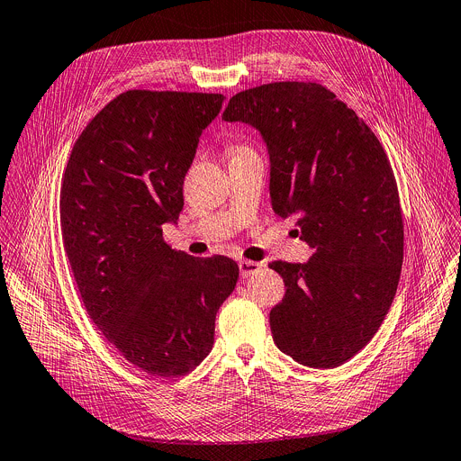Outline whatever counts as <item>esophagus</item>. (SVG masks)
Masks as SVG:
<instances>
[{
	"label": "esophagus",
	"mask_w": 461,
	"mask_h": 461,
	"mask_svg": "<svg viewBox=\"0 0 461 461\" xmlns=\"http://www.w3.org/2000/svg\"><path fill=\"white\" fill-rule=\"evenodd\" d=\"M238 267H240V275L243 278H247V276L258 273L262 269V264L260 262H253V260H240Z\"/></svg>",
	"instance_id": "obj_1"
}]
</instances>
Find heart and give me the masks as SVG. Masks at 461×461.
<instances>
[{"label": "heart", "instance_id": "obj_1", "mask_svg": "<svg viewBox=\"0 0 461 461\" xmlns=\"http://www.w3.org/2000/svg\"><path fill=\"white\" fill-rule=\"evenodd\" d=\"M240 149H245V148H232V151H240Z\"/></svg>", "mask_w": 461, "mask_h": 461}]
</instances>
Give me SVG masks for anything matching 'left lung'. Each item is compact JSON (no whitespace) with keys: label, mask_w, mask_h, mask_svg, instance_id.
I'll return each instance as SVG.
<instances>
[{"label":"left lung","mask_w":461,"mask_h":461,"mask_svg":"<svg viewBox=\"0 0 461 461\" xmlns=\"http://www.w3.org/2000/svg\"><path fill=\"white\" fill-rule=\"evenodd\" d=\"M225 122L267 146L275 214L297 218L313 255L269 264L286 294L269 313L276 347L332 369L376 334L397 294L404 225L392 164L375 132L317 83H269L230 97Z\"/></svg>","instance_id":"1"}]
</instances>
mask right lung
I'll list each match as a JSON object with an SVG mask.
<instances>
[{
  "label": "right lung",
  "instance_id": "1",
  "mask_svg": "<svg viewBox=\"0 0 461 461\" xmlns=\"http://www.w3.org/2000/svg\"><path fill=\"white\" fill-rule=\"evenodd\" d=\"M221 94L127 90L85 127L60 186L64 251L90 320L125 360L181 376L214 345L238 264L175 251L162 225L183 210L199 136Z\"/></svg>",
  "mask_w": 461,
  "mask_h": 461
}]
</instances>
